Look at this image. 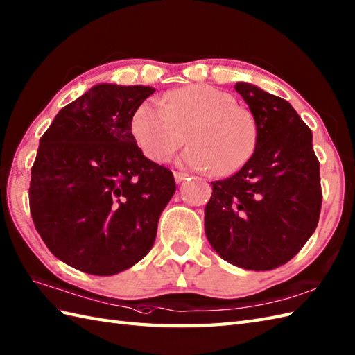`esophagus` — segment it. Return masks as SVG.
<instances>
[{"label":"esophagus","instance_id":"34e87169","mask_svg":"<svg viewBox=\"0 0 355 355\" xmlns=\"http://www.w3.org/2000/svg\"><path fill=\"white\" fill-rule=\"evenodd\" d=\"M173 176H175V180L178 184H180L182 182V180H185L187 179V173H182V171H173Z\"/></svg>","mask_w":355,"mask_h":355}]
</instances>
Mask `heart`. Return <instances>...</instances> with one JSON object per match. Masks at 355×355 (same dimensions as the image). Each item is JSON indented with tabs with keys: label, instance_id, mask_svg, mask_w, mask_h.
I'll return each mask as SVG.
<instances>
[{
	"label": "heart",
	"instance_id": "b5f03b06",
	"mask_svg": "<svg viewBox=\"0 0 355 355\" xmlns=\"http://www.w3.org/2000/svg\"><path fill=\"white\" fill-rule=\"evenodd\" d=\"M138 148L155 162L167 161L187 140L182 162L197 170L227 176L250 159L257 128L252 112L232 94L209 85L170 90L162 101H144L131 120Z\"/></svg>",
	"mask_w": 355,
	"mask_h": 355
}]
</instances>
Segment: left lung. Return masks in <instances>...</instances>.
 Returning <instances> with one entry per match:
<instances>
[{"label":"left lung","instance_id":"8db88e82","mask_svg":"<svg viewBox=\"0 0 355 355\" xmlns=\"http://www.w3.org/2000/svg\"><path fill=\"white\" fill-rule=\"evenodd\" d=\"M235 90L254 117L256 148L235 175L212 182L205 232L224 261L268 271L289 262L318 226L319 161L312 131L288 101L248 83Z\"/></svg>","mask_w":355,"mask_h":355}]
</instances>
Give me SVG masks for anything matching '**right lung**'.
<instances>
[{
	"mask_svg": "<svg viewBox=\"0 0 355 355\" xmlns=\"http://www.w3.org/2000/svg\"><path fill=\"white\" fill-rule=\"evenodd\" d=\"M155 92L98 84L58 111L31 167L30 211L49 252L93 275L125 271L150 252L173 173L148 159L131 132Z\"/></svg>",
	"mask_w": 355,
	"mask_h": 355,
	"instance_id": "right-lung-1",
	"label": "right lung"
}]
</instances>
